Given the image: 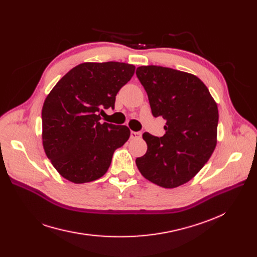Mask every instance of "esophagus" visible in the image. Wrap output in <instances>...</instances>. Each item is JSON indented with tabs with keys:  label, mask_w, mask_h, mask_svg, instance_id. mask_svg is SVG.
Returning <instances> with one entry per match:
<instances>
[{
	"label": "esophagus",
	"mask_w": 257,
	"mask_h": 257,
	"mask_svg": "<svg viewBox=\"0 0 257 257\" xmlns=\"http://www.w3.org/2000/svg\"><path fill=\"white\" fill-rule=\"evenodd\" d=\"M142 137V132L140 131H131L130 138L131 139H140Z\"/></svg>",
	"instance_id": "1"
}]
</instances>
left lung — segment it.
Returning <instances> with one entry per match:
<instances>
[{
  "label": "left lung",
  "instance_id": "left-lung-1",
  "mask_svg": "<svg viewBox=\"0 0 257 257\" xmlns=\"http://www.w3.org/2000/svg\"><path fill=\"white\" fill-rule=\"evenodd\" d=\"M152 114L166 120V134L145 132L148 149L136 163L143 176L166 188L190 181L217 146L219 111L208 88L195 75L148 65L137 69Z\"/></svg>",
  "mask_w": 257,
  "mask_h": 257
}]
</instances>
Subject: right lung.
<instances>
[{
    "instance_id": "add662e5",
    "label": "right lung",
    "mask_w": 257,
    "mask_h": 257,
    "mask_svg": "<svg viewBox=\"0 0 257 257\" xmlns=\"http://www.w3.org/2000/svg\"><path fill=\"white\" fill-rule=\"evenodd\" d=\"M136 66L124 62H85L66 73L45 100L43 145L57 172L74 183L101 178L114 151L130 137L127 126L101 123L104 109L132 78Z\"/></svg>"
}]
</instances>
